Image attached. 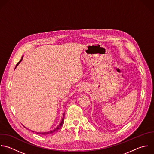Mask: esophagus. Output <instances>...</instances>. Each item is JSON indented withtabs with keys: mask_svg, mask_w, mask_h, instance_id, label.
<instances>
[{
	"mask_svg": "<svg viewBox=\"0 0 154 154\" xmlns=\"http://www.w3.org/2000/svg\"><path fill=\"white\" fill-rule=\"evenodd\" d=\"M86 89H87V86L86 85H80V87L79 88V91L80 92H82L85 91Z\"/></svg>",
	"mask_w": 154,
	"mask_h": 154,
	"instance_id": "1",
	"label": "esophagus"
}]
</instances>
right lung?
Segmentation results:
<instances>
[{"label": "right lung", "mask_w": 154, "mask_h": 154, "mask_svg": "<svg viewBox=\"0 0 154 154\" xmlns=\"http://www.w3.org/2000/svg\"><path fill=\"white\" fill-rule=\"evenodd\" d=\"M22 59H21V60L16 64V67L18 65V64L21 62V60H22ZM65 116V114H63V116ZM63 123H64V117L62 119V122H61V123L59 124V125L56 128V129H54V130H53V131H49V132H35V133H37V134H42V135H48V134H52V133H53V132H56V131H57L61 127H62V126L63 125ZM32 132H34V131H32Z\"/></svg>", "instance_id": "right-lung-1"}]
</instances>
